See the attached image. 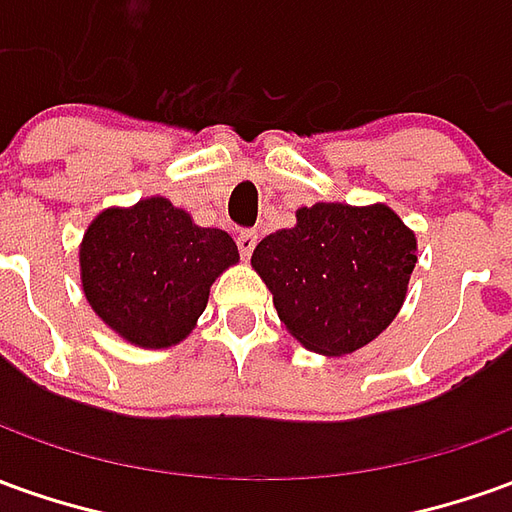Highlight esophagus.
Listing matches in <instances>:
<instances>
[{
    "label": "esophagus",
    "mask_w": 512,
    "mask_h": 512,
    "mask_svg": "<svg viewBox=\"0 0 512 512\" xmlns=\"http://www.w3.org/2000/svg\"><path fill=\"white\" fill-rule=\"evenodd\" d=\"M235 244H238V252H241V257H249L252 252H255V246H257V232L241 230L238 232V238H235Z\"/></svg>",
    "instance_id": "1"
}]
</instances>
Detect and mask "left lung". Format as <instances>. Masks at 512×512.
Listing matches in <instances>:
<instances>
[{
  "mask_svg": "<svg viewBox=\"0 0 512 512\" xmlns=\"http://www.w3.org/2000/svg\"><path fill=\"white\" fill-rule=\"evenodd\" d=\"M252 266L296 341L318 355H349L399 313L416 235L391 207L318 202L296 213L293 230L263 238Z\"/></svg>",
  "mask_w": 512,
  "mask_h": 512,
  "instance_id": "8db88e82",
  "label": "left lung"
}]
</instances>
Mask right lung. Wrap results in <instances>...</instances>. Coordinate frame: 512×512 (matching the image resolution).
I'll use <instances>...</instances> for the list:
<instances>
[{"instance_id": "obj_1", "label": "right lung", "mask_w": 512, "mask_h": 512, "mask_svg": "<svg viewBox=\"0 0 512 512\" xmlns=\"http://www.w3.org/2000/svg\"><path fill=\"white\" fill-rule=\"evenodd\" d=\"M238 263L224 230L196 227L169 199L105 210L82 238V291L130 343L163 349L194 330L221 271Z\"/></svg>"}]
</instances>
